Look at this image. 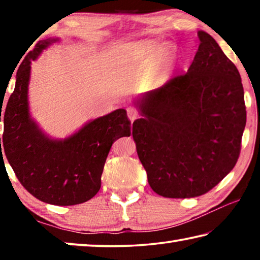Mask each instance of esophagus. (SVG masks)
Segmentation results:
<instances>
[{
	"mask_svg": "<svg viewBox=\"0 0 260 260\" xmlns=\"http://www.w3.org/2000/svg\"><path fill=\"white\" fill-rule=\"evenodd\" d=\"M127 116H128V118L131 119V121L135 120L136 118H138V116H139L138 110H136V109H135V108H133V107L127 108Z\"/></svg>",
	"mask_w": 260,
	"mask_h": 260,
	"instance_id": "1",
	"label": "esophagus"
}]
</instances>
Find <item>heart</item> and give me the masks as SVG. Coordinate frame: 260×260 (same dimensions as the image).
<instances>
[{
	"instance_id": "obj_1",
	"label": "heart",
	"mask_w": 260,
	"mask_h": 260,
	"mask_svg": "<svg viewBox=\"0 0 260 260\" xmlns=\"http://www.w3.org/2000/svg\"><path fill=\"white\" fill-rule=\"evenodd\" d=\"M144 48H146V50H147V56H144L141 61H142L146 67H149V65H150L152 61L161 54L162 47L157 46V45H147ZM175 59H177V56H175L174 54H171L166 59L160 61V63L157 65L155 73H153L155 74V77L156 78L167 77V74H169L171 68L173 67Z\"/></svg>"
}]
</instances>
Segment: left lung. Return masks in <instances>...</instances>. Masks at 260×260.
Returning a JSON list of instances; mask_svg holds the SVG:
<instances>
[{
	"mask_svg": "<svg viewBox=\"0 0 260 260\" xmlns=\"http://www.w3.org/2000/svg\"><path fill=\"white\" fill-rule=\"evenodd\" d=\"M200 46L186 73L148 91L135 105L133 139L153 191L190 199L210 191L234 169L246 121L239 70L214 39Z\"/></svg>",
	"mask_w": 260,
	"mask_h": 260,
	"instance_id": "1",
	"label": "left lung"
}]
</instances>
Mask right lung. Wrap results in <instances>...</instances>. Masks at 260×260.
Masks as SVG:
<instances>
[{
  "label": "right lung",
  "instance_id": "add662e5",
  "mask_svg": "<svg viewBox=\"0 0 260 260\" xmlns=\"http://www.w3.org/2000/svg\"><path fill=\"white\" fill-rule=\"evenodd\" d=\"M56 41L37 42L21 61L4 111L0 150L26 190L45 203L65 206L83 203L98 193L110 148L116 140L129 136L132 127L126 110L118 109L64 140H52L39 128L28 110L30 63Z\"/></svg>",
  "mask_w": 260,
  "mask_h": 260
}]
</instances>
